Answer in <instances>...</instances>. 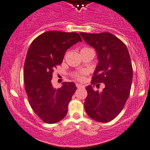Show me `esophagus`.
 Here are the masks:
<instances>
[{
  "label": "esophagus",
  "mask_w": 150,
  "mask_h": 150,
  "mask_svg": "<svg viewBox=\"0 0 150 150\" xmlns=\"http://www.w3.org/2000/svg\"><path fill=\"white\" fill-rule=\"evenodd\" d=\"M76 87L78 88H80L83 87V86L81 85V84H80V83H76Z\"/></svg>",
  "instance_id": "34e87169"
}]
</instances>
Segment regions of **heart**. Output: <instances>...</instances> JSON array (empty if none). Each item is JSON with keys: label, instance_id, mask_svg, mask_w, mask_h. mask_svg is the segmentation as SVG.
<instances>
[{"label": "heart", "instance_id": "heart-1", "mask_svg": "<svg viewBox=\"0 0 150 150\" xmlns=\"http://www.w3.org/2000/svg\"><path fill=\"white\" fill-rule=\"evenodd\" d=\"M91 48H90L88 47H84L81 48V51L82 50H91ZM84 75H85V72L84 71H81V72H79V73H76L74 74V77L75 79H76L77 80H79V81H82L84 79Z\"/></svg>", "mask_w": 150, "mask_h": 150}]
</instances>
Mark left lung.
Listing matches in <instances>:
<instances>
[{"label":"left lung","mask_w":150,"mask_h":150,"mask_svg":"<svg viewBox=\"0 0 150 150\" xmlns=\"http://www.w3.org/2000/svg\"><path fill=\"white\" fill-rule=\"evenodd\" d=\"M80 34L98 54L99 62L91 84L103 82L105 85L102 92L95 91L91 85L86 88L85 110L93 120L109 122L119 115L129 97L133 79L129 52L124 42L110 33Z\"/></svg>","instance_id":"8db88e82"}]
</instances>
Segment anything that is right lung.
<instances>
[{
	"label": "right lung",
	"instance_id": "1",
	"mask_svg": "<svg viewBox=\"0 0 150 150\" xmlns=\"http://www.w3.org/2000/svg\"><path fill=\"white\" fill-rule=\"evenodd\" d=\"M81 41L78 33L50 31L36 37L28 50L24 67L25 91L33 112L46 124L57 123L67 114L77 88L73 82H63L55 89L51 80L67 50Z\"/></svg>",
	"mask_w": 150,
	"mask_h": 150
}]
</instances>
